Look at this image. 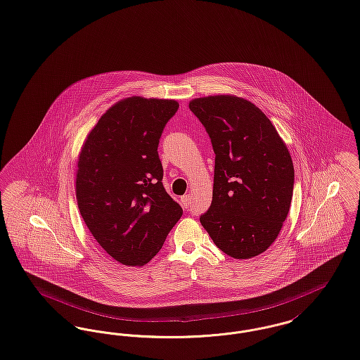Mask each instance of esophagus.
<instances>
[{"mask_svg":"<svg viewBox=\"0 0 360 360\" xmlns=\"http://www.w3.org/2000/svg\"><path fill=\"white\" fill-rule=\"evenodd\" d=\"M191 202V194H185L182 198H181V204L184 208H189Z\"/></svg>","mask_w":360,"mask_h":360,"instance_id":"esophagus-1","label":"esophagus"}]
</instances>
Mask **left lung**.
<instances>
[{"label": "left lung", "instance_id": "1", "mask_svg": "<svg viewBox=\"0 0 360 360\" xmlns=\"http://www.w3.org/2000/svg\"><path fill=\"white\" fill-rule=\"evenodd\" d=\"M214 158L212 204L200 221L227 255L246 259L264 253L290 212L294 165L269 118L235 95L193 99Z\"/></svg>", "mask_w": 360, "mask_h": 360}]
</instances>
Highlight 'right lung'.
Masks as SVG:
<instances>
[{
    "label": "right lung",
    "instance_id": "add662e5",
    "mask_svg": "<svg viewBox=\"0 0 360 360\" xmlns=\"http://www.w3.org/2000/svg\"><path fill=\"white\" fill-rule=\"evenodd\" d=\"M178 107L174 99H122L101 117L79 153L80 214L103 250L127 266L148 264L184 212L163 188L158 153Z\"/></svg>",
    "mask_w": 360,
    "mask_h": 360
}]
</instances>
